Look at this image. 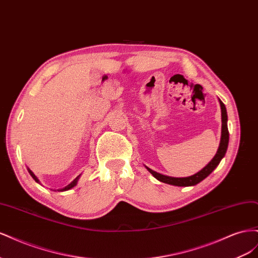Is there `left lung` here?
<instances>
[{
	"instance_id": "8db88e82",
	"label": "left lung",
	"mask_w": 258,
	"mask_h": 258,
	"mask_svg": "<svg viewBox=\"0 0 258 258\" xmlns=\"http://www.w3.org/2000/svg\"><path fill=\"white\" fill-rule=\"evenodd\" d=\"M218 101H220L221 112H222V135H221L220 146H218V150H217L215 156L213 157V159L211 160L204 169H201L199 172L195 173L190 176H186V177L168 176V175L156 172V171H154V170H152V169H150V168L145 166V168L148 170V172H151L155 178H157L158 181H160L162 183L169 184V185L186 187V186L197 185L201 181H204V179L208 175L212 173V171L218 166V163H220L221 160L224 158L226 152H227L228 142H229V132H228V127H227V120H228L227 111H226V106L222 102V101L220 99H218Z\"/></svg>"
}]
</instances>
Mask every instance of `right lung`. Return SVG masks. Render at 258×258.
Returning <instances> with one entry per match:
<instances>
[{"label": "right lung", "instance_id": "1", "mask_svg": "<svg viewBox=\"0 0 258 258\" xmlns=\"http://www.w3.org/2000/svg\"><path fill=\"white\" fill-rule=\"evenodd\" d=\"M28 172L30 173V175L31 176H32L33 177V179H34V181L36 182V183H38V184H41L40 183V179H38L37 177H36V175L32 172V171H31L29 168H28ZM80 177H81V174L79 175V176H77L75 179H73V181L71 182V183H70L69 185H67L66 187H63V188H60V189H57L58 191H66V190H69V189H71V188H73V187L74 186H76V184H77V182H79V179H80ZM53 190V189H52ZM54 191H56V190H54Z\"/></svg>", "mask_w": 258, "mask_h": 258}]
</instances>
